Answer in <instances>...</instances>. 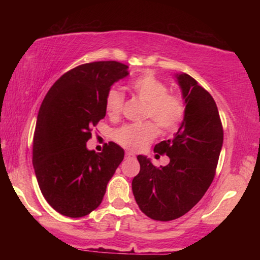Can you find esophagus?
Returning a JSON list of instances; mask_svg holds the SVG:
<instances>
[{
  "instance_id": "obj_1",
  "label": "esophagus",
  "mask_w": 260,
  "mask_h": 260,
  "mask_svg": "<svg viewBox=\"0 0 260 260\" xmlns=\"http://www.w3.org/2000/svg\"><path fill=\"white\" fill-rule=\"evenodd\" d=\"M126 158H134L135 157V155L133 152H129V151H126Z\"/></svg>"
}]
</instances>
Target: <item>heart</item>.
<instances>
[{
  "label": "heart",
  "instance_id": "b5f03b06",
  "mask_svg": "<svg viewBox=\"0 0 260 260\" xmlns=\"http://www.w3.org/2000/svg\"><path fill=\"white\" fill-rule=\"evenodd\" d=\"M129 87L138 98L146 103L143 117L151 118L161 131L171 132L177 128L186 112V104L179 95L169 94V87L151 73L141 74L131 81ZM124 95L112 88L105 98V110L111 118L119 116ZM156 127L150 121L143 124L125 125L114 131L113 139L121 147L132 151L146 148L156 136Z\"/></svg>",
  "mask_w": 260,
  "mask_h": 260
}]
</instances>
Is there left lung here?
I'll use <instances>...</instances> for the list:
<instances>
[{
	"label": "left lung",
	"mask_w": 260,
	"mask_h": 260,
	"mask_svg": "<svg viewBox=\"0 0 260 260\" xmlns=\"http://www.w3.org/2000/svg\"><path fill=\"white\" fill-rule=\"evenodd\" d=\"M174 77L186 112L173 138L153 149L159 155L166 153L170 162L157 169L149 158L139 155L140 172L132 181L140 210L159 221L182 217L199 203L214 178L223 142L212 96L187 73H175Z\"/></svg>",
	"instance_id": "1"
}]
</instances>
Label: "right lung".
<instances>
[{"instance_id": "obj_1", "label": "right lung", "mask_w": 260, "mask_h": 260, "mask_svg": "<svg viewBox=\"0 0 260 260\" xmlns=\"http://www.w3.org/2000/svg\"><path fill=\"white\" fill-rule=\"evenodd\" d=\"M114 60L82 64L63 74L39 110L33 138V166L39 187L57 212L89 214L102 203L107 184L124 159L114 142L102 152L88 150L90 131L105 117V98L114 82L128 76Z\"/></svg>"}]
</instances>
